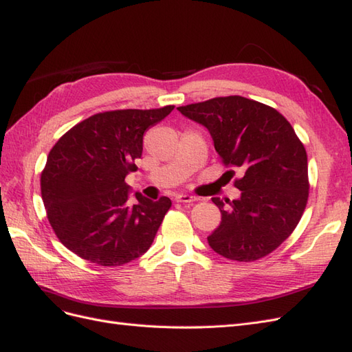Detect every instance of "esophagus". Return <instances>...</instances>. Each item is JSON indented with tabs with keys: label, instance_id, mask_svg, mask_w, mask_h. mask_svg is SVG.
Masks as SVG:
<instances>
[{
	"label": "esophagus",
	"instance_id": "1",
	"mask_svg": "<svg viewBox=\"0 0 352 352\" xmlns=\"http://www.w3.org/2000/svg\"><path fill=\"white\" fill-rule=\"evenodd\" d=\"M175 201L177 202H182V204H190V202H195L196 197L192 196V195H186V193H179L175 196Z\"/></svg>",
	"mask_w": 352,
	"mask_h": 352
}]
</instances>
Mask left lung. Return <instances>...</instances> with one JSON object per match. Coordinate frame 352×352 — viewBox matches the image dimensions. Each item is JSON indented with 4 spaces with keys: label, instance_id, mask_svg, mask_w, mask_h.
<instances>
[{
    "label": "left lung",
    "instance_id": "left-lung-1",
    "mask_svg": "<svg viewBox=\"0 0 352 352\" xmlns=\"http://www.w3.org/2000/svg\"><path fill=\"white\" fill-rule=\"evenodd\" d=\"M177 110L205 126L223 164L242 174L235 179L238 199L212 197L221 223L210 247L236 262L272 253L300 221L309 195L308 157L293 126L275 108L238 95Z\"/></svg>",
    "mask_w": 352,
    "mask_h": 352
}]
</instances>
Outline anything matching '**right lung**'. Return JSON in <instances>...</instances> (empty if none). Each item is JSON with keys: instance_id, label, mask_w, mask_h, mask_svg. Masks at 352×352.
Listing matches in <instances>:
<instances>
[{"instance_id": "right-lung-1", "label": "right lung", "mask_w": 352, "mask_h": 352, "mask_svg": "<svg viewBox=\"0 0 352 352\" xmlns=\"http://www.w3.org/2000/svg\"><path fill=\"white\" fill-rule=\"evenodd\" d=\"M174 110H114L77 123L50 150L41 197L56 236L69 251L99 266H122L153 244L170 199L153 202L124 183L137 170L142 137Z\"/></svg>"}]
</instances>
